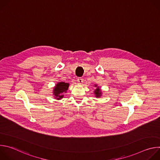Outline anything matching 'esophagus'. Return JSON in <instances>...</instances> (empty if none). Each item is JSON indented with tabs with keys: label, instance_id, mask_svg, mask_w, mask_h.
I'll return each mask as SVG.
<instances>
[{
	"label": "esophagus",
	"instance_id": "34e87169",
	"mask_svg": "<svg viewBox=\"0 0 160 160\" xmlns=\"http://www.w3.org/2000/svg\"><path fill=\"white\" fill-rule=\"evenodd\" d=\"M83 79L81 77H79V78H77V82L79 84H82L83 83Z\"/></svg>",
	"mask_w": 160,
	"mask_h": 160
}]
</instances>
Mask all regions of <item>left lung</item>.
Masks as SVG:
<instances>
[{"mask_svg": "<svg viewBox=\"0 0 160 160\" xmlns=\"http://www.w3.org/2000/svg\"><path fill=\"white\" fill-rule=\"evenodd\" d=\"M95 94L96 95V97H99L100 96V95H101V92H100V90H99V88H98L96 90H95Z\"/></svg>", "mask_w": 160, "mask_h": 160, "instance_id": "left-lung-1", "label": "left lung"}]
</instances>
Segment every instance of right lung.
<instances>
[{"mask_svg":"<svg viewBox=\"0 0 160 160\" xmlns=\"http://www.w3.org/2000/svg\"><path fill=\"white\" fill-rule=\"evenodd\" d=\"M68 87H69V83L64 82H59L54 87V94L57 99H61L63 98V95H62V94L66 92Z\"/></svg>","mask_w":160,"mask_h":160,"instance_id":"obj_1","label":"right lung"}]
</instances>
